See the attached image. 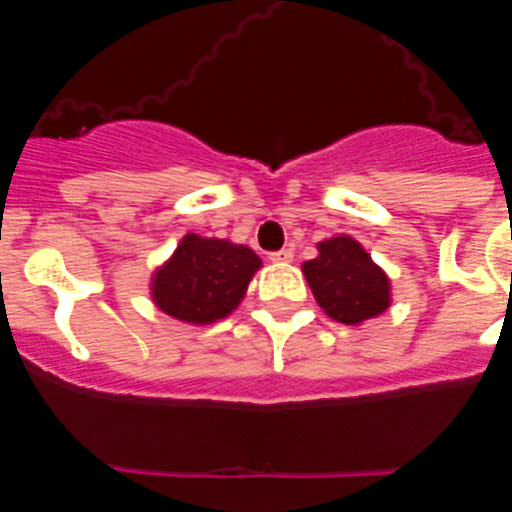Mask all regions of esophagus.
<instances>
[{
    "label": "esophagus",
    "mask_w": 512,
    "mask_h": 512,
    "mask_svg": "<svg viewBox=\"0 0 512 512\" xmlns=\"http://www.w3.org/2000/svg\"><path fill=\"white\" fill-rule=\"evenodd\" d=\"M269 261H274V264H289V261H292V251H289V248H282V251L269 253Z\"/></svg>",
    "instance_id": "esophagus-1"
}]
</instances>
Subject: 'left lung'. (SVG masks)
Here are the masks:
<instances>
[{
	"instance_id": "1",
	"label": "left lung",
	"mask_w": 512,
	"mask_h": 512,
	"mask_svg": "<svg viewBox=\"0 0 512 512\" xmlns=\"http://www.w3.org/2000/svg\"><path fill=\"white\" fill-rule=\"evenodd\" d=\"M312 295L325 315L359 325L390 307V279L351 235L318 243V259L302 264Z\"/></svg>"
}]
</instances>
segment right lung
Masks as SVG:
<instances>
[{"label":"right lung","mask_w":512,"mask_h":512,"mask_svg":"<svg viewBox=\"0 0 512 512\" xmlns=\"http://www.w3.org/2000/svg\"><path fill=\"white\" fill-rule=\"evenodd\" d=\"M259 266L261 259L248 246L187 233L153 274V302L184 323H215L238 307Z\"/></svg>","instance_id":"right-lung-1"}]
</instances>
